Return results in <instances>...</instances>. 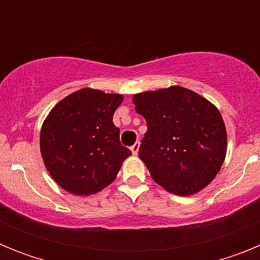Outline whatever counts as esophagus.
<instances>
[{"label": "esophagus", "instance_id": "1", "mask_svg": "<svg viewBox=\"0 0 260 260\" xmlns=\"http://www.w3.org/2000/svg\"><path fill=\"white\" fill-rule=\"evenodd\" d=\"M139 146H141V144H139V142H135V143L133 144L132 147H130V150H132L133 155H138V151H139Z\"/></svg>", "mask_w": 260, "mask_h": 260}]
</instances>
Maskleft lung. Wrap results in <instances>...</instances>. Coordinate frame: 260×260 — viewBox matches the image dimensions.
I'll return each instance as SVG.
<instances>
[{"instance_id":"left-lung-1","label":"left lung","mask_w":260,"mask_h":260,"mask_svg":"<svg viewBox=\"0 0 260 260\" xmlns=\"http://www.w3.org/2000/svg\"><path fill=\"white\" fill-rule=\"evenodd\" d=\"M133 103L147 122L139 157L153 180L182 197L206 187L226 152V132L219 110L178 86L138 93Z\"/></svg>"}]
</instances>
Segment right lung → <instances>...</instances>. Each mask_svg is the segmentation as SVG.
Here are the masks:
<instances>
[{
  "label": "right lung",
  "mask_w": 260,
  "mask_h": 260,
  "mask_svg": "<svg viewBox=\"0 0 260 260\" xmlns=\"http://www.w3.org/2000/svg\"><path fill=\"white\" fill-rule=\"evenodd\" d=\"M122 102L117 93L82 88L53 108L40 134V150L50 176L71 194L91 195L117 177L132 151L119 142L113 123Z\"/></svg>",
  "instance_id": "1"
}]
</instances>
